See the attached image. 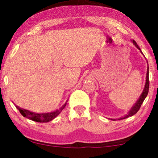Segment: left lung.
<instances>
[{"label": "left lung", "mask_w": 158, "mask_h": 158, "mask_svg": "<svg viewBox=\"0 0 158 158\" xmlns=\"http://www.w3.org/2000/svg\"><path fill=\"white\" fill-rule=\"evenodd\" d=\"M131 42H132L134 45H135V46L137 47L138 49H139V50L140 51V52L142 54L141 49H140L139 46H138V45H137V42H136L135 40H132V41H131ZM149 85H150V83H149V66H148V70H147V75H146V82H145V85H144V89H143V91H142V94L140 95L139 98H138V100L137 101V102H136L135 104L133 105V106L131 108V109L128 111V113H127V114H126V115H125L124 116H122V117L118 118V120L124 119V118H128V117H129V116H133L134 114H135L138 111H139V109L140 106H141L142 103H143L144 100V99H145V98H146L147 96H148V94ZM110 119L113 120V121L116 120V119H115V118H110Z\"/></svg>", "instance_id": "left-lung-1"}]
</instances>
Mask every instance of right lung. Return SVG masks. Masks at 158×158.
Instances as JSON below:
<instances>
[{"instance_id": "obj_1", "label": "right lung", "mask_w": 158, "mask_h": 158, "mask_svg": "<svg viewBox=\"0 0 158 158\" xmlns=\"http://www.w3.org/2000/svg\"><path fill=\"white\" fill-rule=\"evenodd\" d=\"M68 101H66V102L62 105V107H60L59 109L56 110L55 111L49 112V113H42V114H39V113H34V112H31L29 111V110L23 109L22 108H20L18 106H16L17 109L20 111L21 115L24 117L29 118L32 121L36 122H40V123H44V122H49L50 121L53 120L54 118L57 117L59 114L61 113V111L64 109V108L65 107Z\"/></svg>"}]
</instances>
